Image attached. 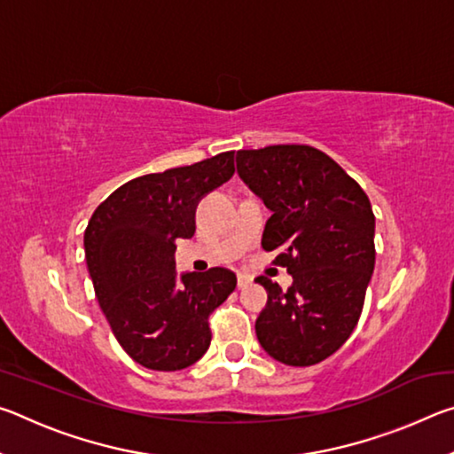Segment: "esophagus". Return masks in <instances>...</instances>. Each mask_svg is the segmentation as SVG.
<instances>
[{
	"instance_id": "1",
	"label": "esophagus",
	"mask_w": 454,
	"mask_h": 454,
	"mask_svg": "<svg viewBox=\"0 0 454 454\" xmlns=\"http://www.w3.org/2000/svg\"><path fill=\"white\" fill-rule=\"evenodd\" d=\"M248 284H252V278L250 276H246V274H238V288H246L248 286Z\"/></svg>"
}]
</instances>
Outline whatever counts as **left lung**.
<instances>
[{"mask_svg": "<svg viewBox=\"0 0 454 454\" xmlns=\"http://www.w3.org/2000/svg\"><path fill=\"white\" fill-rule=\"evenodd\" d=\"M236 168L272 210L262 248L292 274L268 292L256 336L272 358L312 366L342 347L356 328L374 270V214L356 180L312 145L276 144L238 150Z\"/></svg>", "mask_w": 454, "mask_h": 454, "instance_id": "obj_1", "label": "left lung"}]
</instances>
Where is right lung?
I'll use <instances>...</instances> for the list:
<instances>
[{
  "instance_id": "obj_1",
  "label": "right lung",
  "mask_w": 454,
  "mask_h": 454,
  "mask_svg": "<svg viewBox=\"0 0 454 454\" xmlns=\"http://www.w3.org/2000/svg\"><path fill=\"white\" fill-rule=\"evenodd\" d=\"M234 174V152L145 174L91 214L83 234L96 298L120 347L152 371H182L212 340L210 314L232 294L236 274L210 268L176 278V240L196 232L198 200Z\"/></svg>"
}]
</instances>
